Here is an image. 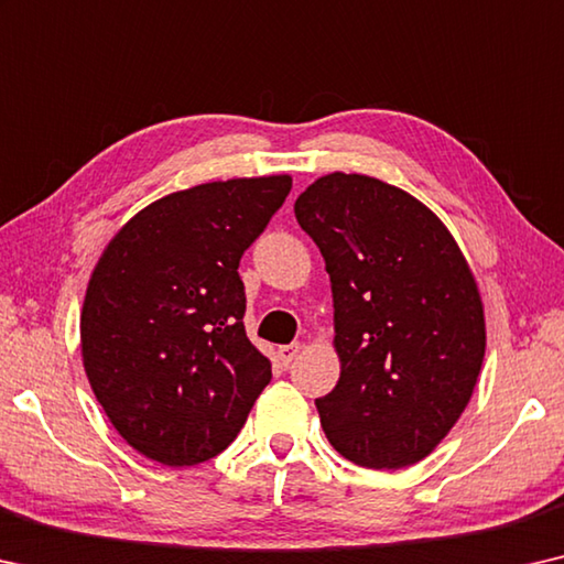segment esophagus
Segmentation results:
<instances>
[{"label": "esophagus", "mask_w": 564, "mask_h": 564, "mask_svg": "<svg viewBox=\"0 0 564 564\" xmlns=\"http://www.w3.org/2000/svg\"><path fill=\"white\" fill-rule=\"evenodd\" d=\"M302 350L300 343H292V345H280V350H276V358H280L282 366H290V362L297 358Z\"/></svg>", "instance_id": "esophagus-1"}]
</instances>
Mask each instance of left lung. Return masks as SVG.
Instances as JSON below:
<instances>
[{"label": "left lung", "mask_w": 564, "mask_h": 564, "mask_svg": "<svg viewBox=\"0 0 564 564\" xmlns=\"http://www.w3.org/2000/svg\"><path fill=\"white\" fill-rule=\"evenodd\" d=\"M333 284L340 380L317 398L327 441L366 469H403L448 436L487 350L479 284L446 224L403 188L327 173L294 202Z\"/></svg>", "instance_id": "left-lung-1"}]
</instances>
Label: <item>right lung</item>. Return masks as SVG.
<instances>
[{
    "mask_svg": "<svg viewBox=\"0 0 564 564\" xmlns=\"http://www.w3.org/2000/svg\"><path fill=\"white\" fill-rule=\"evenodd\" d=\"M292 188L290 173L173 192L131 216L90 274L85 376L116 431L163 466L221 454L272 378L245 330L239 259Z\"/></svg>",
    "mask_w": 564,
    "mask_h": 564,
    "instance_id": "add662e5",
    "label": "right lung"
}]
</instances>
